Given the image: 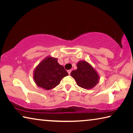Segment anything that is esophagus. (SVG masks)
<instances>
[{"instance_id": "esophagus-1", "label": "esophagus", "mask_w": 133, "mask_h": 133, "mask_svg": "<svg viewBox=\"0 0 133 133\" xmlns=\"http://www.w3.org/2000/svg\"><path fill=\"white\" fill-rule=\"evenodd\" d=\"M71 70H67V72H68L69 75H70V73H71Z\"/></svg>"}]
</instances>
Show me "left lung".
Here are the masks:
<instances>
[{"mask_svg": "<svg viewBox=\"0 0 133 133\" xmlns=\"http://www.w3.org/2000/svg\"><path fill=\"white\" fill-rule=\"evenodd\" d=\"M77 69L73 70L70 75L77 84L84 89H91L98 84L100 76L96 69L85 60H80L77 63Z\"/></svg>", "mask_w": 133, "mask_h": 133, "instance_id": "obj_1", "label": "left lung"}]
</instances>
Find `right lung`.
I'll list each match as a JSON object with an SVG mask.
<instances>
[{
    "mask_svg": "<svg viewBox=\"0 0 133 133\" xmlns=\"http://www.w3.org/2000/svg\"><path fill=\"white\" fill-rule=\"evenodd\" d=\"M69 74L57 58L48 56L40 62L33 71V79L38 87L50 90L60 84L63 78Z\"/></svg>",
    "mask_w": 133,
    "mask_h": 133,
    "instance_id": "obj_1",
    "label": "right lung"
}]
</instances>
